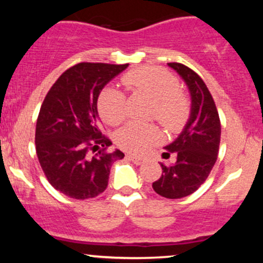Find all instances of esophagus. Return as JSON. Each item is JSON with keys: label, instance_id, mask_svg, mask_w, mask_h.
Listing matches in <instances>:
<instances>
[{"label": "esophagus", "instance_id": "1", "mask_svg": "<svg viewBox=\"0 0 263 263\" xmlns=\"http://www.w3.org/2000/svg\"><path fill=\"white\" fill-rule=\"evenodd\" d=\"M128 158L131 159L132 162L135 163V164H141V163H143L144 159L142 158V157H138V156H134V155H129Z\"/></svg>", "mask_w": 263, "mask_h": 263}]
</instances>
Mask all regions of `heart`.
<instances>
[{
    "label": "heart",
    "mask_w": 263,
    "mask_h": 263,
    "mask_svg": "<svg viewBox=\"0 0 263 263\" xmlns=\"http://www.w3.org/2000/svg\"><path fill=\"white\" fill-rule=\"evenodd\" d=\"M123 85L136 96L152 101V115L167 131L179 132L189 121L192 105L188 96L180 90L179 80L170 71L156 66H142L122 77ZM102 120L111 126L121 123L126 117L127 100L125 93L107 87L98 101ZM162 140L161 129L156 125L129 122L116 134V143L129 153L147 152Z\"/></svg>",
    "instance_id": "b5f03b06"
}]
</instances>
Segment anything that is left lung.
I'll return each instance as SVG.
<instances>
[{"instance_id": "left-lung-1", "label": "left lung", "mask_w": 263, "mask_h": 263, "mask_svg": "<svg viewBox=\"0 0 263 263\" xmlns=\"http://www.w3.org/2000/svg\"><path fill=\"white\" fill-rule=\"evenodd\" d=\"M189 87L192 112L183 132L165 147L163 158L173 155L176 162L162 164V176L153 182L157 194L180 199L194 193L209 177L218 159L221 125L215 101L205 83L194 70L180 63H168Z\"/></svg>"}]
</instances>
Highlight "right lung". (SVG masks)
I'll return each instance as SVG.
<instances>
[{
    "instance_id": "add662e5",
    "label": "right lung",
    "mask_w": 263,
    "mask_h": 263,
    "mask_svg": "<svg viewBox=\"0 0 263 263\" xmlns=\"http://www.w3.org/2000/svg\"><path fill=\"white\" fill-rule=\"evenodd\" d=\"M128 64L79 63L53 84L35 126V152L48 182L73 199L98 197L107 188L111 165L125 155L107 152L98 98L104 86Z\"/></svg>"
}]
</instances>
